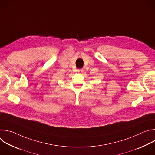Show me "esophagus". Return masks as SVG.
<instances>
[{"label": "esophagus", "mask_w": 155, "mask_h": 155, "mask_svg": "<svg viewBox=\"0 0 155 155\" xmlns=\"http://www.w3.org/2000/svg\"><path fill=\"white\" fill-rule=\"evenodd\" d=\"M77 72H78V73L81 74L82 72H83V69H79L77 70Z\"/></svg>", "instance_id": "34e87169"}]
</instances>
